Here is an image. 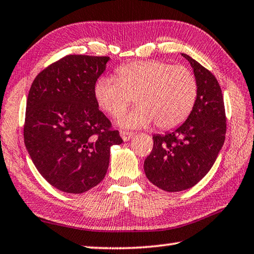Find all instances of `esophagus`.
I'll return each mask as SVG.
<instances>
[{"instance_id":"1","label":"esophagus","mask_w":254,"mask_h":254,"mask_svg":"<svg viewBox=\"0 0 254 254\" xmlns=\"http://www.w3.org/2000/svg\"><path fill=\"white\" fill-rule=\"evenodd\" d=\"M120 135H121V137L123 139L124 142H127V141L131 140L133 136H134V133L132 132H127V131H121L120 132Z\"/></svg>"}]
</instances>
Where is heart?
Here are the masks:
<instances>
[{"label":"heart","mask_w":254,"mask_h":254,"mask_svg":"<svg viewBox=\"0 0 254 254\" xmlns=\"http://www.w3.org/2000/svg\"><path fill=\"white\" fill-rule=\"evenodd\" d=\"M118 79L103 76L94 87L98 106L107 114L121 115L134 97L136 107L118 120L121 127H144L153 121L163 130L182 124L197 97L192 72L159 60L133 62L119 67Z\"/></svg>","instance_id":"obj_1"}]
</instances>
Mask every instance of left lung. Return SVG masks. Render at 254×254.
Wrapping results in <instances>:
<instances>
[{
  "label": "left lung",
  "mask_w": 254,
  "mask_h": 254,
  "mask_svg": "<svg viewBox=\"0 0 254 254\" xmlns=\"http://www.w3.org/2000/svg\"><path fill=\"white\" fill-rule=\"evenodd\" d=\"M194 70L197 97L182 126L153 135V148L144 160V173L165 191L186 190L212 168L225 141L226 120L220 85L212 72L182 54Z\"/></svg>",
  "instance_id": "1"
}]
</instances>
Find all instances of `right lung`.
<instances>
[{
    "instance_id": "obj_1",
    "label": "right lung",
    "mask_w": 254,
    "mask_h": 254,
    "mask_svg": "<svg viewBox=\"0 0 254 254\" xmlns=\"http://www.w3.org/2000/svg\"><path fill=\"white\" fill-rule=\"evenodd\" d=\"M110 57L70 55L42 70L27 100L24 144L40 175L51 186L81 194L104 179L119 131L94 96Z\"/></svg>"
}]
</instances>
